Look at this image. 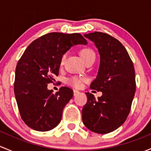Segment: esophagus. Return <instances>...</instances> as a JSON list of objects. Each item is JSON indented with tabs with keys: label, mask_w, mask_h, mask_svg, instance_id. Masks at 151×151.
Here are the masks:
<instances>
[{
	"label": "esophagus",
	"mask_w": 151,
	"mask_h": 151,
	"mask_svg": "<svg viewBox=\"0 0 151 151\" xmlns=\"http://www.w3.org/2000/svg\"><path fill=\"white\" fill-rule=\"evenodd\" d=\"M79 93H80V92H79L78 91H77V90H74V96H77V94Z\"/></svg>",
	"instance_id": "1"
}]
</instances>
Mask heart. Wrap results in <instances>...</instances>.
Masks as SVG:
<instances>
[{"mask_svg": "<svg viewBox=\"0 0 151 151\" xmlns=\"http://www.w3.org/2000/svg\"><path fill=\"white\" fill-rule=\"evenodd\" d=\"M80 56H81L82 59L86 63L87 61H88L89 60L93 58H95L96 55L94 52L90 48H83L80 50ZM65 59H66V55H63L62 56L61 59H60V64H63V62H64ZM84 78H81V77H72L71 78L68 79L67 80V83L68 85H70L71 86L74 87V88H80L83 84V82L85 81Z\"/></svg>", "mask_w": 151, "mask_h": 151, "instance_id": "heart-1", "label": "heart"}]
</instances>
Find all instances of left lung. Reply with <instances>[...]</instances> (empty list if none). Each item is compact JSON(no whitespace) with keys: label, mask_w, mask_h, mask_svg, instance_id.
<instances>
[{"label":"left lung","mask_w":151,"mask_h":151,"mask_svg":"<svg viewBox=\"0 0 151 151\" xmlns=\"http://www.w3.org/2000/svg\"><path fill=\"white\" fill-rule=\"evenodd\" d=\"M84 36L95 44L99 53L98 74L91 88L102 96L96 100L85 93L88 101L82 119L91 132L104 134L122 126L129 115L136 91L134 68L127 50L116 39L101 32Z\"/></svg>","instance_id":"left-lung-1"}]
</instances>
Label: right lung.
<instances>
[{
  "instance_id": "add662e5",
  "label": "right lung",
  "mask_w": 151,
  "mask_h": 151,
  "mask_svg": "<svg viewBox=\"0 0 151 151\" xmlns=\"http://www.w3.org/2000/svg\"><path fill=\"white\" fill-rule=\"evenodd\" d=\"M88 44L80 33H47L33 41L24 52L15 71L14 95L21 118L39 132H47L59 124L73 91L62 87L53 94L47 89L58 75L62 56L77 45Z\"/></svg>"
}]
</instances>
